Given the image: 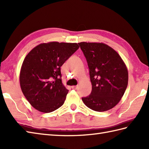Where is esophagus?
I'll use <instances>...</instances> for the list:
<instances>
[{
	"mask_svg": "<svg viewBox=\"0 0 149 149\" xmlns=\"http://www.w3.org/2000/svg\"><path fill=\"white\" fill-rule=\"evenodd\" d=\"M72 89H77V86H72Z\"/></svg>",
	"mask_w": 149,
	"mask_h": 149,
	"instance_id": "1",
	"label": "esophagus"
}]
</instances>
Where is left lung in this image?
I'll return each mask as SVG.
<instances>
[{
  "label": "left lung",
  "instance_id": "8db88e82",
  "mask_svg": "<svg viewBox=\"0 0 149 149\" xmlns=\"http://www.w3.org/2000/svg\"><path fill=\"white\" fill-rule=\"evenodd\" d=\"M86 59L92 85L91 94L83 97L88 107L95 111L109 110L118 104L128 84V71L121 57L102 43H78Z\"/></svg>",
  "mask_w": 149,
  "mask_h": 149
}]
</instances>
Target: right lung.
I'll list each match as a JSON object with an SVG mask.
<instances>
[{"label": "right lung", "instance_id": "add662e5", "mask_svg": "<svg viewBox=\"0 0 149 149\" xmlns=\"http://www.w3.org/2000/svg\"><path fill=\"white\" fill-rule=\"evenodd\" d=\"M79 48L76 43H41L25 58L20 73L22 93L34 108L50 113L65 102L68 90L61 81V66Z\"/></svg>", "mask_w": 149, "mask_h": 149}]
</instances>
